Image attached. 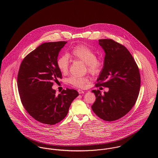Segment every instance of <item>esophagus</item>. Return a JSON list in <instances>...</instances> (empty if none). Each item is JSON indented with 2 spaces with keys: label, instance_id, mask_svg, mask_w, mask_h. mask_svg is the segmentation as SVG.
<instances>
[{
  "label": "esophagus",
  "instance_id": "esophagus-1",
  "mask_svg": "<svg viewBox=\"0 0 158 158\" xmlns=\"http://www.w3.org/2000/svg\"><path fill=\"white\" fill-rule=\"evenodd\" d=\"M78 92L79 94H84V93H85V91L81 90V89H78Z\"/></svg>",
  "mask_w": 158,
  "mask_h": 158
}]
</instances>
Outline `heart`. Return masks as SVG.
Returning <instances> with one entry per match:
<instances>
[{"mask_svg":"<svg viewBox=\"0 0 158 158\" xmlns=\"http://www.w3.org/2000/svg\"><path fill=\"white\" fill-rule=\"evenodd\" d=\"M69 56L74 60L85 63L91 74L97 75L100 72L102 61L96 56L95 52L88 46L80 44L73 47L70 51ZM56 65L60 72L63 73H66L69 66L68 56L62 55L60 56L57 60ZM88 81V78L85 77H72L68 80L70 84L80 88H84Z\"/></svg>","mask_w":158,"mask_h":158,"instance_id":"b5f03b06","label":"heart"}]
</instances>
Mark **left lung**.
Masks as SVG:
<instances>
[{
    "label": "left lung",
    "mask_w": 158,
    "mask_h": 158,
    "mask_svg": "<svg viewBox=\"0 0 158 158\" xmlns=\"http://www.w3.org/2000/svg\"><path fill=\"white\" fill-rule=\"evenodd\" d=\"M105 52L103 68L96 87L109 88L101 94L93 90L96 100L91 108L100 118L111 122L122 118L133 107L137 99L140 76L138 66L128 50L111 39L99 40Z\"/></svg>",
    "instance_id": "1"
}]
</instances>
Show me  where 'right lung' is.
<instances>
[{
    "instance_id": "add662e5",
    "label": "right lung",
    "mask_w": 158,
    "mask_h": 158,
    "mask_svg": "<svg viewBox=\"0 0 158 158\" xmlns=\"http://www.w3.org/2000/svg\"><path fill=\"white\" fill-rule=\"evenodd\" d=\"M66 41L42 44L23 60L18 75V88L25 110L37 121L55 125L67 115L78 92L63 90L56 95L53 81L62 78L56 65L58 56Z\"/></svg>"
}]
</instances>
